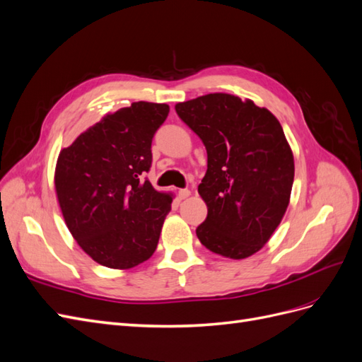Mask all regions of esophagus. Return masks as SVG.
Masks as SVG:
<instances>
[{
	"label": "esophagus",
	"instance_id": "34e87169",
	"mask_svg": "<svg viewBox=\"0 0 362 362\" xmlns=\"http://www.w3.org/2000/svg\"><path fill=\"white\" fill-rule=\"evenodd\" d=\"M190 190L189 189H181L180 192H178V196H180V199H185V198H189L190 196Z\"/></svg>",
	"mask_w": 362,
	"mask_h": 362
}]
</instances>
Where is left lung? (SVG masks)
I'll list each match as a JSON object with an SVG mask.
<instances>
[{
	"instance_id": "obj_1",
	"label": "left lung",
	"mask_w": 362,
	"mask_h": 362,
	"mask_svg": "<svg viewBox=\"0 0 362 362\" xmlns=\"http://www.w3.org/2000/svg\"><path fill=\"white\" fill-rule=\"evenodd\" d=\"M206 149L198 193L208 214L196 229L217 255L243 259L264 246L290 204L293 151L279 120L252 100L208 93L175 105Z\"/></svg>"
}]
</instances>
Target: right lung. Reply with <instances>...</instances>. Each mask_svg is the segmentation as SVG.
Returning a JSON list of instances; mask_svg holds the SVG:
<instances>
[{"label": "right lung", "mask_w": 362, "mask_h": 362, "mask_svg": "<svg viewBox=\"0 0 362 362\" xmlns=\"http://www.w3.org/2000/svg\"><path fill=\"white\" fill-rule=\"evenodd\" d=\"M168 104L107 113L59 154L54 187L69 233L98 264L127 270L154 254L173 194L144 178Z\"/></svg>", "instance_id": "obj_1"}]
</instances>
